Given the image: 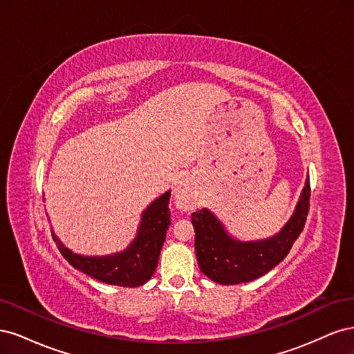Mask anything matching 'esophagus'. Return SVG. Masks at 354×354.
Wrapping results in <instances>:
<instances>
[{"label": "esophagus", "instance_id": "obj_1", "mask_svg": "<svg viewBox=\"0 0 354 354\" xmlns=\"http://www.w3.org/2000/svg\"><path fill=\"white\" fill-rule=\"evenodd\" d=\"M196 195L187 177L181 178L174 189V202L181 209H190L196 205Z\"/></svg>", "mask_w": 354, "mask_h": 354}]
</instances>
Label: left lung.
I'll return each instance as SVG.
<instances>
[{"mask_svg": "<svg viewBox=\"0 0 354 354\" xmlns=\"http://www.w3.org/2000/svg\"><path fill=\"white\" fill-rule=\"evenodd\" d=\"M310 201V181L295 205L291 218L276 234L266 239L239 241L208 208L192 214L195 251L201 272L220 285H238L259 279L288 255L303 232Z\"/></svg>", "mask_w": 354, "mask_h": 354, "instance_id": "obj_1", "label": "left lung"}]
</instances>
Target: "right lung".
<instances>
[{
    "mask_svg": "<svg viewBox=\"0 0 354 354\" xmlns=\"http://www.w3.org/2000/svg\"><path fill=\"white\" fill-rule=\"evenodd\" d=\"M169 196L171 192L156 198L142 212L136 238L124 251L109 255H81L66 248L53 233L59 251L68 263L80 272L103 283L136 288L145 285L156 270L160 250L169 226Z\"/></svg>",
    "mask_w": 354,
    "mask_h": 354,
    "instance_id": "right-lung-1",
    "label": "right lung"
}]
</instances>
